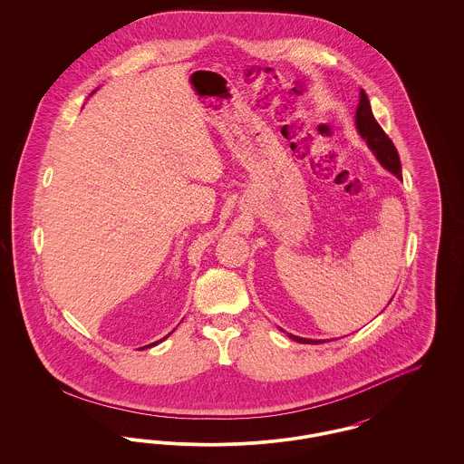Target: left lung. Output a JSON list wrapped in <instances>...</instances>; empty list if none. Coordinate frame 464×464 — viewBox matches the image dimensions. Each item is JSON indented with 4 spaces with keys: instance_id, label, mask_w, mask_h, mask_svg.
Instances as JSON below:
<instances>
[{
    "instance_id": "obj_1",
    "label": "left lung",
    "mask_w": 464,
    "mask_h": 464,
    "mask_svg": "<svg viewBox=\"0 0 464 464\" xmlns=\"http://www.w3.org/2000/svg\"><path fill=\"white\" fill-rule=\"evenodd\" d=\"M356 129H358L360 135L367 140L369 148L374 151V155L381 161V165L384 169H388L392 174L401 177V165H400L397 148H395L393 140L381 129V125L375 121L369 97L363 90L360 92V104L356 108ZM290 337L294 341L304 343V344L322 343V341H313V339H304V337H297V335H290Z\"/></svg>"
}]
</instances>
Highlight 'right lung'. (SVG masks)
<instances>
[{
  "instance_id": "add662e5",
  "label": "right lung",
  "mask_w": 464,
  "mask_h": 464,
  "mask_svg": "<svg viewBox=\"0 0 464 464\" xmlns=\"http://www.w3.org/2000/svg\"><path fill=\"white\" fill-rule=\"evenodd\" d=\"M163 339H165V337H163ZM156 343H153V344H150V346H155ZM146 348H148V346H146Z\"/></svg>"
}]
</instances>
